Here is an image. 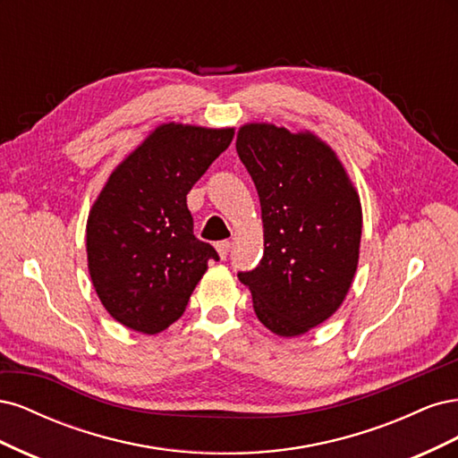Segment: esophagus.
Here are the masks:
<instances>
[{
    "label": "esophagus",
    "instance_id": "esophagus-1",
    "mask_svg": "<svg viewBox=\"0 0 458 458\" xmlns=\"http://www.w3.org/2000/svg\"><path fill=\"white\" fill-rule=\"evenodd\" d=\"M216 250H217V254H219L221 259H225L227 254H229V250H231V242H229V241L217 242V244H216Z\"/></svg>",
    "mask_w": 458,
    "mask_h": 458
}]
</instances>
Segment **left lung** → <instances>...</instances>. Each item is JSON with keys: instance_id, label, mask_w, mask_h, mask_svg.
Here are the masks:
<instances>
[{"instance_id": "1", "label": "left lung", "mask_w": 458, "mask_h": 458, "mask_svg": "<svg viewBox=\"0 0 458 458\" xmlns=\"http://www.w3.org/2000/svg\"><path fill=\"white\" fill-rule=\"evenodd\" d=\"M237 152L263 224V258L239 281L263 327L284 338L306 335L342 306L353 283L361 200L336 152L311 131L244 123Z\"/></svg>"}]
</instances>
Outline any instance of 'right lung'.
I'll list each match as a JSON object with an SVG mask.
<instances>
[{"mask_svg":"<svg viewBox=\"0 0 458 458\" xmlns=\"http://www.w3.org/2000/svg\"><path fill=\"white\" fill-rule=\"evenodd\" d=\"M233 128L160 123L110 174L93 202L86 248L97 296L118 323L158 335L183 315L217 259L192 233L187 195L233 141Z\"/></svg>","mask_w":458,"mask_h":458,"instance_id":"add662e5","label":"right lung"}]
</instances>
